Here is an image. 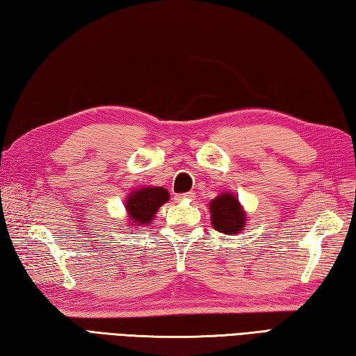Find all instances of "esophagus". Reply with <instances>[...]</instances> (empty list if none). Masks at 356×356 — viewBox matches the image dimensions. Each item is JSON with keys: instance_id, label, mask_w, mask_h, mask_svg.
<instances>
[{"instance_id": "1", "label": "esophagus", "mask_w": 356, "mask_h": 356, "mask_svg": "<svg viewBox=\"0 0 356 356\" xmlns=\"http://www.w3.org/2000/svg\"><path fill=\"white\" fill-rule=\"evenodd\" d=\"M194 197V193L190 191V193H184V194H177L176 196V200L180 202V200H191Z\"/></svg>"}]
</instances>
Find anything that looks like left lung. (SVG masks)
<instances>
[{
  "mask_svg": "<svg viewBox=\"0 0 356 356\" xmlns=\"http://www.w3.org/2000/svg\"><path fill=\"white\" fill-rule=\"evenodd\" d=\"M211 225L216 232L236 236L245 227L247 214L238 197L232 193H222L210 202Z\"/></svg>",
  "mask_w": 356,
  "mask_h": 356,
  "instance_id": "left-lung-1",
  "label": "left lung"
}]
</instances>
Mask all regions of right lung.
Listing matches in <instances>:
<instances>
[{
	"mask_svg": "<svg viewBox=\"0 0 356 356\" xmlns=\"http://www.w3.org/2000/svg\"><path fill=\"white\" fill-rule=\"evenodd\" d=\"M170 200V193L162 186H143L134 190L124 202L131 220L129 225H148L154 219L159 208Z\"/></svg>",
	"mask_w": 356,
	"mask_h": 356,
	"instance_id": "1",
	"label": "right lung"
}]
</instances>
